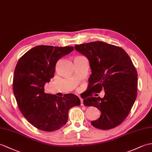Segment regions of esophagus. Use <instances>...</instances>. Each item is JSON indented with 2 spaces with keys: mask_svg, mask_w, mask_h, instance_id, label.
<instances>
[{
  "mask_svg": "<svg viewBox=\"0 0 152 152\" xmlns=\"http://www.w3.org/2000/svg\"><path fill=\"white\" fill-rule=\"evenodd\" d=\"M80 101H81V105H83V99L81 97H80Z\"/></svg>",
  "mask_w": 152,
  "mask_h": 152,
  "instance_id": "34e87169",
  "label": "esophagus"
}]
</instances>
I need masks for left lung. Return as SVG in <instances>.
Here are the masks:
<instances>
[{
	"instance_id": "left-lung-1",
	"label": "left lung",
	"mask_w": 152,
	"mask_h": 152,
	"mask_svg": "<svg viewBox=\"0 0 152 152\" xmlns=\"http://www.w3.org/2000/svg\"><path fill=\"white\" fill-rule=\"evenodd\" d=\"M86 56L92 74L83 96V104L101 111L100 118L91 122L94 128L110 129L128 116L137 96V72L132 59L121 47L102 41L75 47ZM104 90V98L92 96ZM97 97H96V96Z\"/></svg>"
}]
</instances>
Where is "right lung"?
Returning <instances> with one entry per match:
<instances>
[{
  "mask_svg": "<svg viewBox=\"0 0 152 152\" xmlns=\"http://www.w3.org/2000/svg\"><path fill=\"white\" fill-rule=\"evenodd\" d=\"M74 50L73 47L39 45L19 59L13 80V89L23 115L36 128L53 132L67 122L69 109L81 104L75 94L63 96L45 93L44 86L54 76L56 63Z\"/></svg>",
  "mask_w": 152,
  "mask_h": 152,
  "instance_id": "right-lung-1",
  "label": "right lung"
}]
</instances>
